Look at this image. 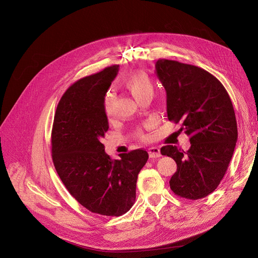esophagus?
Instances as JSON below:
<instances>
[{
    "label": "esophagus",
    "instance_id": "esophagus-1",
    "mask_svg": "<svg viewBox=\"0 0 258 258\" xmlns=\"http://www.w3.org/2000/svg\"><path fill=\"white\" fill-rule=\"evenodd\" d=\"M148 154H150L151 158H159L161 157V153L160 150L158 147H151L150 150H148Z\"/></svg>",
    "mask_w": 258,
    "mask_h": 258
}]
</instances>
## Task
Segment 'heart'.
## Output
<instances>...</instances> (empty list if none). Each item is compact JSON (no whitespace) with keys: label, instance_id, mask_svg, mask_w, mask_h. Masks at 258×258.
I'll return each mask as SVG.
<instances>
[{"label":"heart","instance_id":"heart-1","mask_svg":"<svg viewBox=\"0 0 258 258\" xmlns=\"http://www.w3.org/2000/svg\"><path fill=\"white\" fill-rule=\"evenodd\" d=\"M124 86L130 90L133 96L138 101L146 96H153L155 91L151 77L146 73L140 71L128 74L124 79ZM113 103L114 94L112 92H107L103 99V111L105 114H111L113 110ZM139 136L144 138V135L142 133H139Z\"/></svg>","mask_w":258,"mask_h":258}]
</instances>
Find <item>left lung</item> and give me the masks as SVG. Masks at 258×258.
Segmentation results:
<instances>
[{"label":"left lung","instance_id":"8db88e82","mask_svg":"<svg viewBox=\"0 0 258 258\" xmlns=\"http://www.w3.org/2000/svg\"><path fill=\"white\" fill-rule=\"evenodd\" d=\"M156 73L166 91L168 120L181 122L180 132L191 143L187 152L161 147V154L177 163L170 189L180 198L203 199L218 188L233 156L237 124L232 101L221 81L197 66L161 58Z\"/></svg>","mask_w":258,"mask_h":258}]
</instances>
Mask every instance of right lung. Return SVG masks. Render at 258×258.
<instances>
[{
  "instance_id": "obj_1",
  "label": "right lung",
  "mask_w": 258,
  "mask_h": 258,
  "mask_svg": "<svg viewBox=\"0 0 258 258\" xmlns=\"http://www.w3.org/2000/svg\"><path fill=\"white\" fill-rule=\"evenodd\" d=\"M118 64L78 79L60 98L51 133L54 167L67 190L93 213L120 216L136 200L138 173L148 159L134 150L113 160L101 140L108 130L103 99Z\"/></svg>"
}]
</instances>
